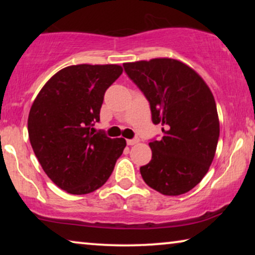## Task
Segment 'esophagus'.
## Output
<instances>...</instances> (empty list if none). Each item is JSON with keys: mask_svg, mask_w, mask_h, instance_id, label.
I'll return each mask as SVG.
<instances>
[{"mask_svg": "<svg viewBox=\"0 0 255 255\" xmlns=\"http://www.w3.org/2000/svg\"><path fill=\"white\" fill-rule=\"evenodd\" d=\"M127 142H128V145L132 146V145L138 144V142H139V139H138V138H135V139H128Z\"/></svg>", "mask_w": 255, "mask_h": 255, "instance_id": "obj_1", "label": "esophagus"}]
</instances>
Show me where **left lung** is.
<instances>
[{
  "instance_id": "1",
  "label": "left lung",
  "mask_w": 255,
  "mask_h": 255,
  "mask_svg": "<svg viewBox=\"0 0 255 255\" xmlns=\"http://www.w3.org/2000/svg\"><path fill=\"white\" fill-rule=\"evenodd\" d=\"M125 72L148 100L161 140L149 142L152 159L140 167L145 183L167 196L186 194L208 173L219 138L217 108L196 71L172 58L124 62Z\"/></svg>"
}]
</instances>
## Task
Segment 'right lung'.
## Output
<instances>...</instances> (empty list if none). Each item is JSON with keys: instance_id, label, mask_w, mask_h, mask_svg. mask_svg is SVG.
Wrapping results in <instances>:
<instances>
[{"instance_id": "right-lung-1", "label": "right lung", "mask_w": 255, "mask_h": 255, "mask_svg": "<svg viewBox=\"0 0 255 255\" xmlns=\"http://www.w3.org/2000/svg\"><path fill=\"white\" fill-rule=\"evenodd\" d=\"M120 65H73L45 83L31 106L29 139L46 175L62 190L89 194L102 187L123 153L124 138L94 133L106 90Z\"/></svg>"}]
</instances>
